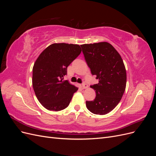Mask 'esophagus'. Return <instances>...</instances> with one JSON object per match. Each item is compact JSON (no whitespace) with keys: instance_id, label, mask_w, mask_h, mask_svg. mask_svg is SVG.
I'll return each instance as SVG.
<instances>
[{"instance_id":"obj_1","label":"esophagus","mask_w":156,"mask_h":156,"mask_svg":"<svg viewBox=\"0 0 156 156\" xmlns=\"http://www.w3.org/2000/svg\"><path fill=\"white\" fill-rule=\"evenodd\" d=\"M81 87H82V88H83V89H85V88H87L88 87V84H86L85 83H82V84H81Z\"/></svg>"}]
</instances>
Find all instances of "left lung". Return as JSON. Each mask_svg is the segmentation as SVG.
I'll list each match as a JSON object with an SVG mask.
<instances>
[{
	"mask_svg": "<svg viewBox=\"0 0 156 156\" xmlns=\"http://www.w3.org/2000/svg\"><path fill=\"white\" fill-rule=\"evenodd\" d=\"M84 59L92 75L99 80L91 85L96 96L87 101L88 109L103 115L114 109L120 101L126 86V71L120 54L107 42L81 45Z\"/></svg>",
	"mask_w": 156,
	"mask_h": 156,
	"instance_id": "8db88e82",
	"label": "left lung"
}]
</instances>
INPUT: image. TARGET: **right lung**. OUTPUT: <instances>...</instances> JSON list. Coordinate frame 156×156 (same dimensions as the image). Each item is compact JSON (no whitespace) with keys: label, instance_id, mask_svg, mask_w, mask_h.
I'll return each mask as SVG.
<instances>
[{"label":"right lung","instance_id":"1","mask_svg":"<svg viewBox=\"0 0 156 156\" xmlns=\"http://www.w3.org/2000/svg\"><path fill=\"white\" fill-rule=\"evenodd\" d=\"M81 53L77 44H53L40 55L32 69V86L41 104L49 111L66 108L78 88L64 81L67 68Z\"/></svg>","mask_w":156,"mask_h":156}]
</instances>
